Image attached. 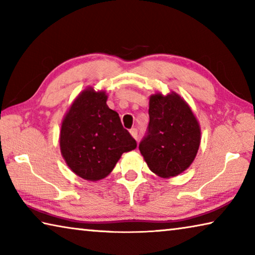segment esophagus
Wrapping results in <instances>:
<instances>
[{"mask_svg": "<svg viewBox=\"0 0 255 255\" xmlns=\"http://www.w3.org/2000/svg\"><path fill=\"white\" fill-rule=\"evenodd\" d=\"M130 133H131V136L135 138V139H137V138H138V130H137L136 128H131L130 129Z\"/></svg>", "mask_w": 255, "mask_h": 255, "instance_id": "esophagus-1", "label": "esophagus"}]
</instances>
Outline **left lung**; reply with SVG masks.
<instances>
[{
  "label": "left lung",
  "mask_w": 255,
  "mask_h": 255,
  "mask_svg": "<svg viewBox=\"0 0 255 255\" xmlns=\"http://www.w3.org/2000/svg\"><path fill=\"white\" fill-rule=\"evenodd\" d=\"M149 123L139 150L149 170L171 178L187 170L200 145V127L195 115L176 93L149 98Z\"/></svg>",
  "instance_id": "8db88e82"
}]
</instances>
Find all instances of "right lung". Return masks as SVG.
Segmentation results:
<instances>
[{
    "instance_id": "add662e5",
    "label": "right lung",
    "mask_w": 255,
    "mask_h": 255,
    "mask_svg": "<svg viewBox=\"0 0 255 255\" xmlns=\"http://www.w3.org/2000/svg\"><path fill=\"white\" fill-rule=\"evenodd\" d=\"M59 145L75 174L98 181L106 178L123 153L135 149L137 143L123 127L117 112L107 106L106 92L86 89L63 120Z\"/></svg>"
}]
</instances>
